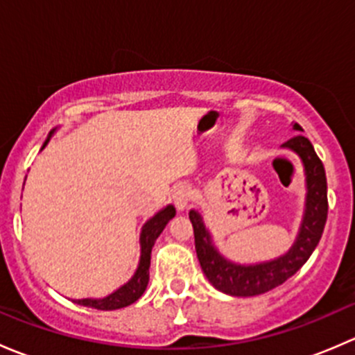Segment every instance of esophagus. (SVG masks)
<instances>
[{
    "mask_svg": "<svg viewBox=\"0 0 355 355\" xmlns=\"http://www.w3.org/2000/svg\"><path fill=\"white\" fill-rule=\"evenodd\" d=\"M191 199H192V191L191 187H187V185H178V187L173 191V204L178 211L187 209Z\"/></svg>",
    "mask_w": 355,
    "mask_h": 355,
    "instance_id": "esophagus-1",
    "label": "esophagus"
}]
</instances>
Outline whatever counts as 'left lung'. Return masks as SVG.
<instances>
[{
  "label": "left lung",
  "instance_id": "obj_1",
  "mask_svg": "<svg viewBox=\"0 0 355 355\" xmlns=\"http://www.w3.org/2000/svg\"><path fill=\"white\" fill-rule=\"evenodd\" d=\"M293 130L302 132L299 123ZM282 148L290 149L300 157L306 171V209L295 242L284 256L257 264H237L228 261L213 245L209 232L206 230L199 211L191 209L189 218L194 227V241L198 259L209 284L220 292L235 297H252L270 292L292 275H295L311 257L313 250L320 244L328 216L327 173L321 159L314 151L309 139L302 134L293 135Z\"/></svg>",
  "mask_w": 355,
  "mask_h": 355
}]
</instances>
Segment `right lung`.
I'll return each mask as SVG.
<instances>
[{"label":"right lung","mask_w":355,"mask_h":355,"mask_svg":"<svg viewBox=\"0 0 355 355\" xmlns=\"http://www.w3.org/2000/svg\"><path fill=\"white\" fill-rule=\"evenodd\" d=\"M53 132L49 134V137L46 139V142L42 144V148H46V144L51 139ZM175 207L166 206L164 209H161L159 213H156L151 220L146 221V225L142 227L141 232V259H139V266L135 270L134 277L127 282L125 285H121L120 288L114 290L110 295L103 297V299H78L73 302L80 304L85 307H94V309L101 311H113V309H121V307H127L130 304H134L142 293L146 292L149 282V266H151V250L155 245L156 239L159 237L161 232L164 230V227L168 225V221L175 216Z\"/></svg>","instance_id":"add662e5"}]
</instances>
